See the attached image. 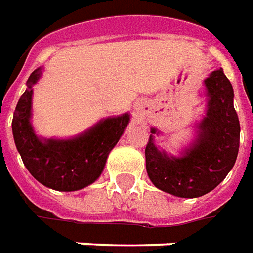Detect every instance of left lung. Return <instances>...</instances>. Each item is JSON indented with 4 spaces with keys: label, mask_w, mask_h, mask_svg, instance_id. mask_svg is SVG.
<instances>
[{
    "label": "left lung",
    "mask_w": 253,
    "mask_h": 253,
    "mask_svg": "<svg viewBox=\"0 0 253 253\" xmlns=\"http://www.w3.org/2000/svg\"><path fill=\"white\" fill-rule=\"evenodd\" d=\"M208 111L194 146L182 157H169L150 135L145 149L147 175L154 186L179 198H198L213 191L234 167L240 147V120L234 90L223 69L205 79ZM157 130L152 128L150 133Z\"/></svg>",
    "instance_id": "1"
}]
</instances>
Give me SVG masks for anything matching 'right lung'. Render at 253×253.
<instances>
[{"label":"right lung","instance_id":"1","mask_svg":"<svg viewBox=\"0 0 253 253\" xmlns=\"http://www.w3.org/2000/svg\"><path fill=\"white\" fill-rule=\"evenodd\" d=\"M40 75L42 68L30 74L28 89L15 108L12 118L15 145L23 164L40 184L65 192L82 189L100 177L107 156L129 123V114L100 121L78 138L42 140L30 125L32 86Z\"/></svg>","mask_w":253,"mask_h":253}]
</instances>
